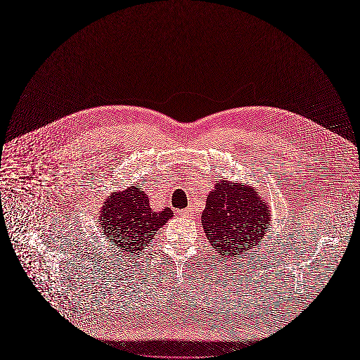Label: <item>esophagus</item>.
<instances>
[{"instance_id": "obj_1", "label": "esophagus", "mask_w": 360, "mask_h": 360, "mask_svg": "<svg viewBox=\"0 0 360 360\" xmlns=\"http://www.w3.org/2000/svg\"><path fill=\"white\" fill-rule=\"evenodd\" d=\"M181 214L185 217V218H189L191 217V212L186 210V211H181Z\"/></svg>"}]
</instances>
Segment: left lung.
<instances>
[{
  "mask_svg": "<svg viewBox=\"0 0 360 360\" xmlns=\"http://www.w3.org/2000/svg\"><path fill=\"white\" fill-rule=\"evenodd\" d=\"M269 207L252 188L219 181L207 198L202 226L217 258L236 259L261 243L269 222Z\"/></svg>",
  "mask_w": 360,
  "mask_h": 360,
  "instance_id": "obj_1",
  "label": "left lung"
}]
</instances>
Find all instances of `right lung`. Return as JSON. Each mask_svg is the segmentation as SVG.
<instances>
[{"label": "right lung", "instance_id": "right-lung-1", "mask_svg": "<svg viewBox=\"0 0 360 360\" xmlns=\"http://www.w3.org/2000/svg\"><path fill=\"white\" fill-rule=\"evenodd\" d=\"M171 218V208H149L148 195L136 186L107 198L99 214L105 238L118 250L132 256L143 252L153 235Z\"/></svg>", "mask_w": 360, "mask_h": 360}]
</instances>
